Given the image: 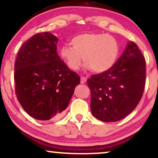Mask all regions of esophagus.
Masks as SVG:
<instances>
[{"label":"esophagus","instance_id":"obj_1","mask_svg":"<svg viewBox=\"0 0 158 158\" xmlns=\"http://www.w3.org/2000/svg\"><path fill=\"white\" fill-rule=\"evenodd\" d=\"M87 81V78L85 77H81V84H85Z\"/></svg>","mask_w":158,"mask_h":158}]
</instances>
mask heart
I'll return each mask as SVG.
<instances>
[{"mask_svg":"<svg viewBox=\"0 0 158 158\" xmlns=\"http://www.w3.org/2000/svg\"><path fill=\"white\" fill-rule=\"evenodd\" d=\"M71 47H61L60 56L72 70H78L82 63L91 71L104 73L114 66L119 52V46L113 36L108 34L86 32L74 36Z\"/></svg>","mask_w":158,"mask_h":158,"instance_id":"obj_1","label":"heart"}]
</instances>
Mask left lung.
Instances as JSON below:
<instances>
[{"mask_svg":"<svg viewBox=\"0 0 158 158\" xmlns=\"http://www.w3.org/2000/svg\"><path fill=\"white\" fill-rule=\"evenodd\" d=\"M89 87L90 110L103 122H117L135 109L146 84V60L133 41L107 71L92 75Z\"/></svg>","mask_w":158,"mask_h":158,"instance_id":"left-lung-1","label":"left lung"}]
</instances>
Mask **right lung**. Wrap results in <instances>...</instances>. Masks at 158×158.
<instances>
[{
	"label": "right lung",
	"instance_id": "right-lung-1",
	"mask_svg": "<svg viewBox=\"0 0 158 158\" xmlns=\"http://www.w3.org/2000/svg\"><path fill=\"white\" fill-rule=\"evenodd\" d=\"M57 42L50 32L35 34L16 57V97L23 110L39 120L59 118L80 83L79 76L58 55Z\"/></svg>",
	"mask_w": 158,
	"mask_h": 158
}]
</instances>
